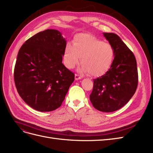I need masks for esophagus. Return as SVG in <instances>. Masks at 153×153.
Returning <instances> with one entry per match:
<instances>
[{"instance_id":"obj_1","label":"esophagus","mask_w":153,"mask_h":153,"mask_svg":"<svg viewBox=\"0 0 153 153\" xmlns=\"http://www.w3.org/2000/svg\"><path fill=\"white\" fill-rule=\"evenodd\" d=\"M75 80H80L82 78V76L80 75H78V74H75Z\"/></svg>"}]
</instances>
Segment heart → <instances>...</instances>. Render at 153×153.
<instances>
[{
  "mask_svg": "<svg viewBox=\"0 0 153 153\" xmlns=\"http://www.w3.org/2000/svg\"><path fill=\"white\" fill-rule=\"evenodd\" d=\"M115 50L109 43L90 34H78L73 39V46L68 43L64 49V64L69 69L75 68L80 61V71L100 76L107 72L113 63Z\"/></svg>",
  "mask_w": 153,
  "mask_h": 153,
  "instance_id": "1",
  "label": "heart"
}]
</instances>
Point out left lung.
<instances>
[{
	"label": "left lung",
	"instance_id": "1",
	"mask_svg": "<svg viewBox=\"0 0 153 153\" xmlns=\"http://www.w3.org/2000/svg\"><path fill=\"white\" fill-rule=\"evenodd\" d=\"M103 36L113 46L115 57L109 70L94 79L90 100L101 112H112L121 108L135 94L138 76L135 55L115 34Z\"/></svg>",
	"mask_w": 153,
	"mask_h": 153
}]
</instances>
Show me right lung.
<instances>
[{"instance_id":"obj_1","label":"right lung","mask_w":153,"mask_h":153,"mask_svg":"<svg viewBox=\"0 0 153 153\" xmlns=\"http://www.w3.org/2000/svg\"><path fill=\"white\" fill-rule=\"evenodd\" d=\"M66 41L47 29L27 39L19 50L14 69L18 94L30 107L50 112L61 106L75 74L62 63Z\"/></svg>"}]
</instances>
